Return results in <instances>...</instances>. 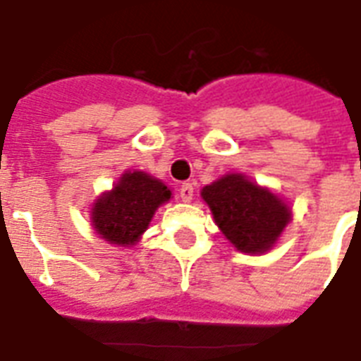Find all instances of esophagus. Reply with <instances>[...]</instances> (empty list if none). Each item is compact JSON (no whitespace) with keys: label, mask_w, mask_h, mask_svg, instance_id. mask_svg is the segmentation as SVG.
Instances as JSON below:
<instances>
[{"label":"esophagus","mask_w":361,"mask_h":361,"mask_svg":"<svg viewBox=\"0 0 361 361\" xmlns=\"http://www.w3.org/2000/svg\"><path fill=\"white\" fill-rule=\"evenodd\" d=\"M178 195H180V200H183L184 203H188V201L194 200V186L190 183H184L183 186H180V190H178Z\"/></svg>","instance_id":"obj_1"}]
</instances>
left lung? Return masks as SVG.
<instances>
[{
    "instance_id": "obj_1",
    "label": "left lung",
    "mask_w": 361,
    "mask_h": 361,
    "mask_svg": "<svg viewBox=\"0 0 361 361\" xmlns=\"http://www.w3.org/2000/svg\"><path fill=\"white\" fill-rule=\"evenodd\" d=\"M201 197L226 239L250 256L269 252L292 220L286 200L243 173H226L207 184Z\"/></svg>"
}]
</instances>
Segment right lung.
Returning <instances> with one entry per match:
<instances>
[{
	"instance_id": "obj_1",
	"label": "right lung",
	"mask_w": 361,
	"mask_h": 361,
	"mask_svg": "<svg viewBox=\"0 0 361 361\" xmlns=\"http://www.w3.org/2000/svg\"><path fill=\"white\" fill-rule=\"evenodd\" d=\"M171 197V188L160 178L128 169L113 188L102 192L92 203V230L109 245L133 247L147 231L158 207Z\"/></svg>"
}]
</instances>
